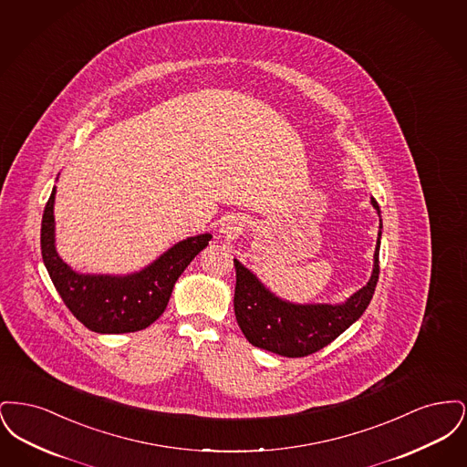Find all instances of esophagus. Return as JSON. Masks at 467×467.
Segmentation results:
<instances>
[{"label":"esophagus","instance_id":"1","mask_svg":"<svg viewBox=\"0 0 467 467\" xmlns=\"http://www.w3.org/2000/svg\"><path fill=\"white\" fill-rule=\"evenodd\" d=\"M238 231H240V223L236 221H227V223H223V233H225V234H234Z\"/></svg>","mask_w":467,"mask_h":467}]
</instances>
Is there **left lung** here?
<instances>
[{
	"label": "left lung",
	"mask_w": 467,
	"mask_h": 467,
	"mask_svg": "<svg viewBox=\"0 0 467 467\" xmlns=\"http://www.w3.org/2000/svg\"><path fill=\"white\" fill-rule=\"evenodd\" d=\"M371 204L379 215L375 198H371ZM379 238L381 219L371 278L341 305H294L284 301L234 259V315L244 337L257 348L284 357H306L327 347L360 318L373 299L379 275Z\"/></svg>",
	"instance_id": "1"
}]
</instances>
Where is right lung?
<instances>
[{"label": "right lung", "mask_w": 467, "mask_h": 467, "mask_svg": "<svg viewBox=\"0 0 467 467\" xmlns=\"http://www.w3.org/2000/svg\"><path fill=\"white\" fill-rule=\"evenodd\" d=\"M54 198L56 187L42 217L44 265L67 310L94 333H134L156 322L168 306L178 276L212 240L208 233L187 238L133 275H80L56 252Z\"/></svg>", "instance_id": "1"}]
</instances>
